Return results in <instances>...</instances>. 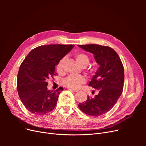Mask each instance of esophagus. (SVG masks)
I'll return each mask as SVG.
<instances>
[{"label": "esophagus", "mask_w": 146, "mask_h": 146, "mask_svg": "<svg viewBox=\"0 0 146 146\" xmlns=\"http://www.w3.org/2000/svg\"><path fill=\"white\" fill-rule=\"evenodd\" d=\"M69 90L70 91H73V92H77L78 91V90H73V89H69Z\"/></svg>", "instance_id": "34e87169"}]
</instances>
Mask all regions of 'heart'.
I'll list each match as a JSON object with an SVG mask.
<instances>
[{"label":"heart","instance_id":"b5f03b06","mask_svg":"<svg viewBox=\"0 0 146 146\" xmlns=\"http://www.w3.org/2000/svg\"><path fill=\"white\" fill-rule=\"evenodd\" d=\"M76 58L77 62L82 66H86L90 63V58L88 56L84 53H78L76 54ZM66 58H61L56 66V70L60 74L63 72V64ZM85 82V78L82 76H74L70 75L63 81V85L70 89H77L82 84Z\"/></svg>","mask_w":146,"mask_h":146}]
</instances>
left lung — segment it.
I'll use <instances>...</instances> for the list:
<instances>
[{
    "label": "left lung",
    "instance_id": "1",
    "mask_svg": "<svg viewBox=\"0 0 146 146\" xmlns=\"http://www.w3.org/2000/svg\"><path fill=\"white\" fill-rule=\"evenodd\" d=\"M94 55L99 68L88 85L99 90L92 98L78 104V107L88 115L99 116L110 111L122 94L124 82V70L122 61L112 48L98 44L78 45Z\"/></svg>",
    "mask_w": 146,
    "mask_h": 146
}]
</instances>
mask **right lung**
Segmentation results:
<instances>
[{
  "instance_id": "obj_1",
  "label": "right lung",
  "mask_w": 146,
  "mask_h": 146,
  "mask_svg": "<svg viewBox=\"0 0 146 146\" xmlns=\"http://www.w3.org/2000/svg\"><path fill=\"white\" fill-rule=\"evenodd\" d=\"M73 47V45L41 46L25 57L17 74V90L30 112L43 115L55 108L60 90H48L47 81L56 74L55 66Z\"/></svg>"
}]
</instances>
